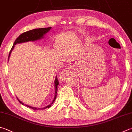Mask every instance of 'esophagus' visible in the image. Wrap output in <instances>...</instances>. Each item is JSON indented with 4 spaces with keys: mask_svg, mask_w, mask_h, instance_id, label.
Here are the masks:
<instances>
[{
    "mask_svg": "<svg viewBox=\"0 0 132 132\" xmlns=\"http://www.w3.org/2000/svg\"><path fill=\"white\" fill-rule=\"evenodd\" d=\"M71 72H72V69L70 67L64 69V70L60 72L59 75V78L60 79V80H65L67 79V78L70 75Z\"/></svg>",
    "mask_w": 132,
    "mask_h": 132,
    "instance_id": "esophagus-1",
    "label": "esophagus"
}]
</instances>
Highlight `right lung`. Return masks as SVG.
Instances as JSON below:
<instances>
[{
	"mask_svg": "<svg viewBox=\"0 0 132 132\" xmlns=\"http://www.w3.org/2000/svg\"><path fill=\"white\" fill-rule=\"evenodd\" d=\"M52 28L51 27H48V28H37V29H32L30 30L29 31L25 32L22 33V34H21L18 37V38L16 39V40H15L14 42L13 46L11 49L10 50V53H9V59H8V61L9 60V58H10V54L11 53V52H12L14 48V46L17 44H19V43H25V42H34V41H36L38 40H40L42 38H44V35L47 33L48 32H49L50 30ZM59 80L57 79V77L56 76L54 80V87H55V94H54V99L52 103H51L49 105H48L47 106H46L45 107L43 108H36V107H33L32 106H30L28 105L25 104L27 107L31 108L33 110H44L46 109V108H50L52 105L53 104V103L54 102V101L55 100V98L57 97V88H58V86H59ZM18 99V100L19 101V102L22 104V105H24V104L22 103L19 99Z\"/></svg>",
	"mask_w": 132,
	"mask_h": 132,
	"instance_id": "obj_1",
	"label": "right lung"
}]
</instances>
